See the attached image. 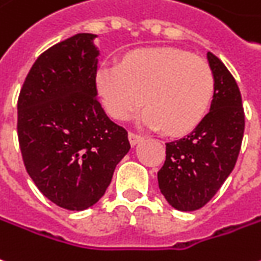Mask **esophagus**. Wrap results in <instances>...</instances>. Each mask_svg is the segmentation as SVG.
I'll return each instance as SVG.
<instances>
[{"label":"esophagus","instance_id":"esophagus-1","mask_svg":"<svg viewBox=\"0 0 261 261\" xmlns=\"http://www.w3.org/2000/svg\"><path fill=\"white\" fill-rule=\"evenodd\" d=\"M128 140H130L131 145H137V144L143 141V137L140 136V134H136V133L130 131V133H128Z\"/></svg>","mask_w":261,"mask_h":261}]
</instances>
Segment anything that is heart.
<instances>
[{
	"instance_id": "obj_1",
	"label": "heart",
	"mask_w": 261,
	"mask_h": 261,
	"mask_svg": "<svg viewBox=\"0 0 261 261\" xmlns=\"http://www.w3.org/2000/svg\"><path fill=\"white\" fill-rule=\"evenodd\" d=\"M96 87L107 113L127 120L147 105L140 123L171 136L192 131L203 120L215 90V76L202 58L175 48L138 49L120 63L97 69Z\"/></svg>"
}]
</instances>
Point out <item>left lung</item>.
<instances>
[{
	"instance_id": "left-lung-1",
	"label": "left lung",
	"mask_w": 261,
	"mask_h": 261,
	"mask_svg": "<svg viewBox=\"0 0 261 261\" xmlns=\"http://www.w3.org/2000/svg\"><path fill=\"white\" fill-rule=\"evenodd\" d=\"M215 76L211 110L192 133L167 143L158 187L168 203L191 212L205 206L238 161L245 133V112L238 83L218 56L207 52Z\"/></svg>"
}]
</instances>
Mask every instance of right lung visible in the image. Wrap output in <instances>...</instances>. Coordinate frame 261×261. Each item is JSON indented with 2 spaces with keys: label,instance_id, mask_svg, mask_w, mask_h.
<instances>
[{
  "label": "right lung",
  "instance_id": "add662e5",
  "mask_svg": "<svg viewBox=\"0 0 261 261\" xmlns=\"http://www.w3.org/2000/svg\"><path fill=\"white\" fill-rule=\"evenodd\" d=\"M77 34L45 50L18 97V141L38 189L55 205L85 211L105 195L128 152L124 127L97 100L99 50Z\"/></svg>",
  "mask_w": 261,
  "mask_h": 261
}]
</instances>
